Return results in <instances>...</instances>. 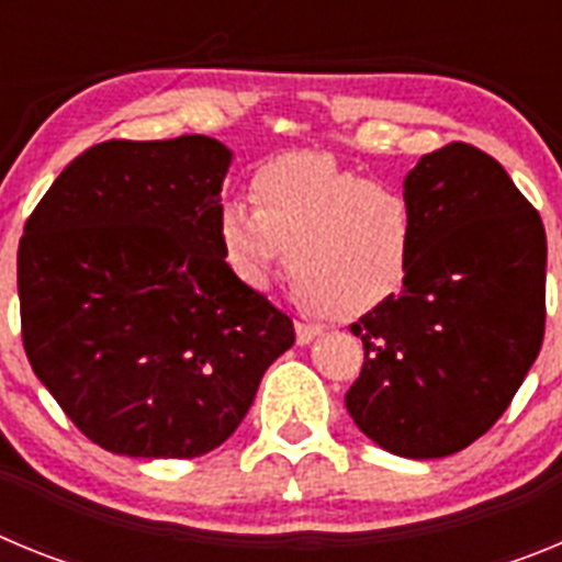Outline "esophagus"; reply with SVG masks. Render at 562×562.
Here are the masks:
<instances>
[{"mask_svg": "<svg viewBox=\"0 0 562 562\" xmlns=\"http://www.w3.org/2000/svg\"><path fill=\"white\" fill-rule=\"evenodd\" d=\"M295 335H297V346H310L315 337L324 335V326H317V324H301L297 321L295 324Z\"/></svg>", "mask_w": 562, "mask_h": 562, "instance_id": "esophagus-1", "label": "esophagus"}]
</instances>
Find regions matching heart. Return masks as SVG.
<instances>
[{
  "label": "heart",
  "instance_id": "obj_1",
  "mask_svg": "<svg viewBox=\"0 0 562 562\" xmlns=\"http://www.w3.org/2000/svg\"><path fill=\"white\" fill-rule=\"evenodd\" d=\"M252 205L225 202L216 236L250 290L276 284L290 258L297 295L331 317H357L400 292L416 250L408 193L342 168L321 151L265 162L250 180Z\"/></svg>",
  "mask_w": 562,
  "mask_h": 562
}]
</instances>
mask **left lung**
I'll return each instance as SVG.
<instances>
[{
    "instance_id": "obj_1",
    "label": "left lung",
    "mask_w": 562,
    "mask_h": 562,
    "mask_svg": "<svg viewBox=\"0 0 562 562\" xmlns=\"http://www.w3.org/2000/svg\"><path fill=\"white\" fill-rule=\"evenodd\" d=\"M416 250L400 295L351 324L366 362L357 428L402 459L473 445L509 408L546 324V231L490 154L450 143L402 182Z\"/></svg>"
}]
</instances>
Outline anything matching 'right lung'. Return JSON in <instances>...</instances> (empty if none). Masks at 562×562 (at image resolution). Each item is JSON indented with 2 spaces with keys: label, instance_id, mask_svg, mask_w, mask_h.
I'll use <instances>...</instances> for the list:
<instances>
[{
  "label": "right lung",
  "instance_id": "1",
  "mask_svg": "<svg viewBox=\"0 0 562 562\" xmlns=\"http://www.w3.org/2000/svg\"><path fill=\"white\" fill-rule=\"evenodd\" d=\"M231 162V148L205 134L98 143L24 225V351L64 414L109 453H211L295 342L290 317L222 256Z\"/></svg>",
  "mask_w": 562,
  "mask_h": 562
}]
</instances>
